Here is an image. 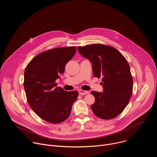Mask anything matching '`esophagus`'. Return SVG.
Wrapping results in <instances>:
<instances>
[{"mask_svg":"<svg viewBox=\"0 0 157 157\" xmlns=\"http://www.w3.org/2000/svg\"><path fill=\"white\" fill-rule=\"evenodd\" d=\"M78 92L80 95H85V94H87L89 93L88 91H84V90H81V89H79Z\"/></svg>","mask_w":157,"mask_h":157,"instance_id":"34e87169","label":"esophagus"}]
</instances>
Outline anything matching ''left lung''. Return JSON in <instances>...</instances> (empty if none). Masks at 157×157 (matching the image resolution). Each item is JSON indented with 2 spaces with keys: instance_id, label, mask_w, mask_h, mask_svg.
Instances as JSON below:
<instances>
[{
  "instance_id": "left-lung-1",
  "label": "left lung",
  "mask_w": 157,
  "mask_h": 157,
  "mask_svg": "<svg viewBox=\"0 0 157 157\" xmlns=\"http://www.w3.org/2000/svg\"><path fill=\"white\" fill-rule=\"evenodd\" d=\"M79 53L92 63L93 75L102 78L103 92L92 91L95 102L91 108L102 119L117 117L128 104L132 94L133 79L129 64L115 48L102 44L78 47Z\"/></svg>"
}]
</instances>
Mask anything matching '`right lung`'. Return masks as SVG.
Masks as SVG:
<instances>
[{
  "mask_svg": "<svg viewBox=\"0 0 157 157\" xmlns=\"http://www.w3.org/2000/svg\"><path fill=\"white\" fill-rule=\"evenodd\" d=\"M76 51V47L45 51L32 59L25 68L24 86L28 102L36 115L50 123L59 124L68 119L78 96L77 91L67 92L55 82Z\"/></svg>",
  "mask_w": 157,
  "mask_h": 157,
  "instance_id": "obj_1",
  "label": "right lung"
}]
</instances>
